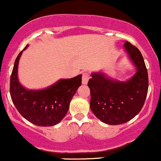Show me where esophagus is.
<instances>
[{
	"mask_svg": "<svg viewBox=\"0 0 161 161\" xmlns=\"http://www.w3.org/2000/svg\"><path fill=\"white\" fill-rule=\"evenodd\" d=\"M89 78H90V76H89V75L88 73H83V74H82V84H83V85L87 84L88 81H89Z\"/></svg>",
	"mask_w": 161,
	"mask_h": 161,
	"instance_id": "esophagus-1",
	"label": "esophagus"
}]
</instances>
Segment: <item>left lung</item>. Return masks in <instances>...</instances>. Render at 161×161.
<instances>
[{
  "label": "left lung",
  "instance_id": "obj_1",
  "mask_svg": "<svg viewBox=\"0 0 161 161\" xmlns=\"http://www.w3.org/2000/svg\"><path fill=\"white\" fill-rule=\"evenodd\" d=\"M124 49L136 69L135 75L119 81L103 72L91 73L88 82L90 108L102 122L116 125L135 118L144 106L148 90V74L139 49L126 41Z\"/></svg>",
  "mask_w": 161,
  "mask_h": 161
}]
</instances>
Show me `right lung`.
<instances>
[{"mask_svg":"<svg viewBox=\"0 0 161 161\" xmlns=\"http://www.w3.org/2000/svg\"><path fill=\"white\" fill-rule=\"evenodd\" d=\"M29 47L26 45L25 49ZM23 51L19 53L10 76V92L19 113L33 125L49 127L59 123L66 116L72 97L82 85V75L61 79L43 89H28L19 82L17 69Z\"/></svg>","mask_w":161,"mask_h":161,"instance_id":"1","label":"right lung"}]
</instances>
